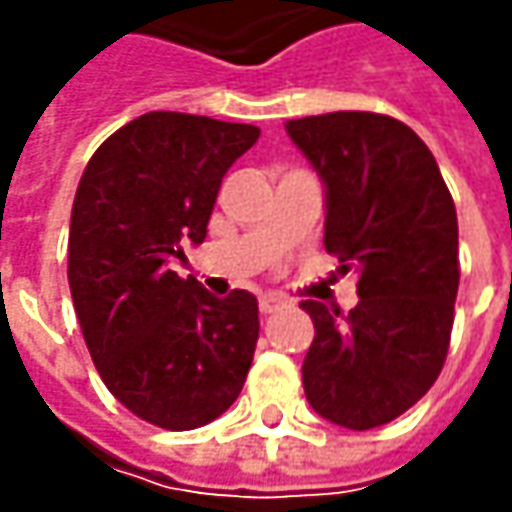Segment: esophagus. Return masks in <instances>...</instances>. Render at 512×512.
Here are the masks:
<instances>
[{
    "label": "esophagus",
    "instance_id": "1",
    "mask_svg": "<svg viewBox=\"0 0 512 512\" xmlns=\"http://www.w3.org/2000/svg\"><path fill=\"white\" fill-rule=\"evenodd\" d=\"M282 307H285V299H282V296L267 293V296L259 299V310H262V313H276V310H282Z\"/></svg>",
    "mask_w": 512,
    "mask_h": 512
}]
</instances>
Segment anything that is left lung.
I'll return each instance as SVG.
<instances>
[{"label": "left lung", "instance_id": "1", "mask_svg": "<svg viewBox=\"0 0 512 512\" xmlns=\"http://www.w3.org/2000/svg\"><path fill=\"white\" fill-rule=\"evenodd\" d=\"M285 130L325 182L327 253L359 273L347 316L302 302L316 327L305 396L327 422L370 430L442 373L459 293L456 205L433 153L393 116L336 110Z\"/></svg>", "mask_w": 512, "mask_h": 512}]
</instances>
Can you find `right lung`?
Instances as JSON below:
<instances>
[{
  "label": "right lung",
  "mask_w": 512,
  "mask_h": 512,
  "mask_svg": "<svg viewBox=\"0 0 512 512\" xmlns=\"http://www.w3.org/2000/svg\"><path fill=\"white\" fill-rule=\"evenodd\" d=\"M256 139V125L150 110L99 145L76 187L68 282L90 359L165 430L222 416L253 362L256 296L216 299L170 262L205 242L222 176Z\"/></svg>",
  "instance_id": "obj_1"
}]
</instances>
